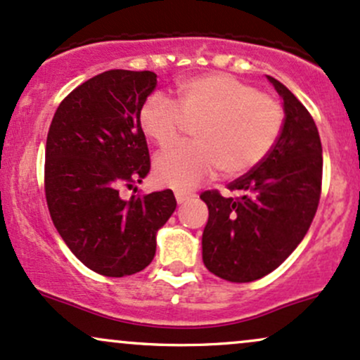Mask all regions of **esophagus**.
Instances as JSON below:
<instances>
[{"label": "esophagus", "instance_id": "34e87169", "mask_svg": "<svg viewBox=\"0 0 360 360\" xmlns=\"http://www.w3.org/2000/svg\"><path fill=\"white\" fill-rule=\"evenodd\" d=\"M175 197H176V202H179V204H184V202H187V200L193 199V197H195V193H192V192H181V191H176V192H175Z\"/></svg>", "mask_w": 360, "mask_h": 360}]
</instances>
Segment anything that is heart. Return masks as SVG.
I'll list each match as a JSON object with an SVG mask.
<instances>
[{
	"label": "heart",
	"instance_id": "b5f03b06",
	"mask_svg": "<svg viewBox=\"0 0 360 360\" xmlns=\"http://www.w3.org/2000/svg\"><path fill=\"white\" fill-rule=\"evenodd\" d=\"M187 124L195 127L193 144H176L155 160L161 185L191 191L217 169L238 176L267 158L284 126L277 98L226 72L184 79L176 103L161 93L151 95L139 110V127L158 146L179 139Z\"/></svg>",
	"mask_w": 360,
	"mask_h": 360
}]
</instances>
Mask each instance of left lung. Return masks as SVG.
<instances>
[{
	"label": "left lung",
	"mask_w": 360,
	"mask_h": 360,
	"mask_svg": "<svg viewBox=\"0 0 360 360\" xmlns=\"http://www.w3.org/2000/svg\"><path fill=\"white\" fill-rule=\"evenodd\" d=\"M284 100V126L267 158L228 185L238 197L205 191L209 219L202 260L229 282H252L276 270L301 243L321 195L323 149L313 117L281 82L267 76Z\"/></svg>",
	"instance_id": "obj_1"
}]
</instances>
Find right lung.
Segmentation results:
<instances>
[{"instance_id":"obj_1","label":"right lung","mask_w":360,"mask_h":360,"mask_svg":"<svg viewBox=\"0 0 360 360\" xmlns=\"http://www.w3.org/2000/svg\"><path fill=\"white\" fill-rule=\"evenodd\" d=\"M156 88L153 71L110 70L60 102L46 144L44 188L52 223L82 264L107 277L141 272L156 233L176 207L173 192L132 195L149 173L139 110Z\"/></svg>"}]
</instances>
